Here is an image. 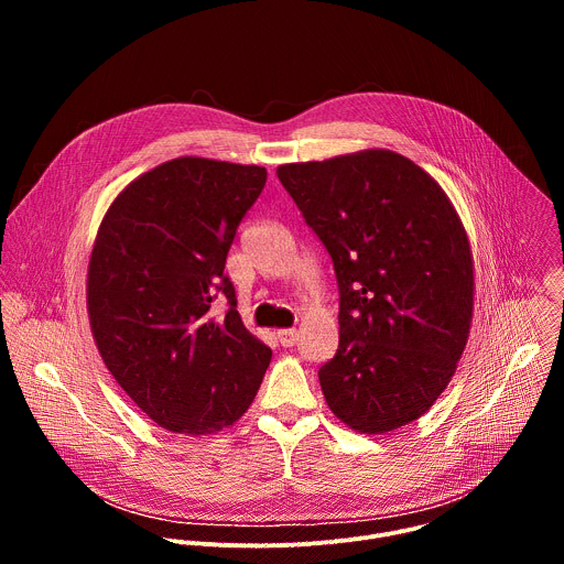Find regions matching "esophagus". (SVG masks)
Instances as JSON below:
<instances>
[{"label":"esophagus","mask_w":564,"mask_h":564,"mask_svg":"<svg viewBox=\"0 0 564 564\" xmlns=\"http://www.w3.org/2000/svg\"><path fill=\"white\" fill-rule=\"evenodd\" d=\"M279 341L283 348H290L299 341V333L296 330H279Z\"/></svg>","instance_id":"esophagus-1"}]
</instances>
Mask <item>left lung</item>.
I'll return each instance as SVG.
<instances>
[{"label": "left lung", "instance_id": "1", "mask_svg": "<svg viewBox=\"0 0 564 564\" xmlns=\"http://www.w3.org/2000/svg\"><path fill=\"white\" fill-rule=\"evenodd\" d=\"M276 176L337 272L339 348L318 370L330 411L364 435L420 420L473 321V252L451 198L390 149L279 165Z\"/></svg>", "mask_w": 564, "mask_h": 564}]
</instances>
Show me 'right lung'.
Listing matches in <instances>:
<instances>
[{"instance_id": "right-lung-1", "label": "right lung", "mask_w": 564, "mask_h": 564, "mask_svg": "<svg viewBox=\"0 0 564 564\" xmlns=\"http://www.w3.org/2000/svg\"><path fill=\"white\" fill-rule=\"evenodd\" d=\"M259 165L181 155L109 205L89 259L87 312L98 352L133 404L165 431L198 437L236 424L272 350L236 310L225 276L236 227L265 187ZM232 307L216 322L208 307Z\"/></svg>"}]
</instances>
